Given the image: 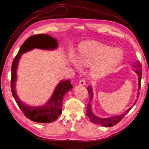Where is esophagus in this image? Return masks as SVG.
Returning a JSON list of instances; mask_svg holds the SVG:
<instances>
[{
	"instance_id": "34e87169",
	"label": "esophagus",
	"mask_w": 149,
	"mask_h": 149,
	"mask_svg": "<svg viewBox=\"0 0 149 149\" xmlns=\"http://www.w3.org/2000/svg\"><path fill=\"white\" fill-rule=\"evenodd\" d=\"M85 84H86V83H85V81L84 79H81L79 81V85H80V86H84Z\"/></svg>"
}]
</instances>
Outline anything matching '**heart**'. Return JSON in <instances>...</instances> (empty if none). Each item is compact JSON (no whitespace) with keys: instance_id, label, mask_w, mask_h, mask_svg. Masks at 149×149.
<instances>
[{"instance_id":"obj_1","label":"heart","mask_w":149,"mask_h":149,"mask_svg":"<svg viewBox=\"0 0 149 149\" xmlns=\"http://www.w3.org/2000/svg\"><path fill=\"white\" fill-rule=\"evenodd\" d=\"M123 58V53L119 49L97 42H86L79 45L77 56L73 53L68 55V60L74 68L79 71L82 67H89L93 78L100 79L118 66Z\"/></svg>"}]
</instances>
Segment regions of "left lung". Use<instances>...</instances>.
Returning a JSON list of instances; mask_svg holds the SVG:
<instances>
[{"mask_svg": "<svg viewBox=\"0 0 149 149\" xmlns=\"http://www.w3.org/2000/svg\"><path fill=\"white\" fill-rule=\"evenodd\" d=\"M133 70L136 72V74L138 76V89H137V96H136V100H135V102H134L132 106L129 107L127 110H126L125 112H124L123 114H121L120 115L118 116H113L111 117H108V118H100V117H98L96 116L93 113V110H92V102H93V95H94V93H93V89L92 88V86H89L88 87V90L89 92V97H90V100L88 104V106H87V110H86V115L88 116V118H89L90 120L92 123L97 124V125H100L104 126V127H111V126H114V125L118 124L120 120L123 119L125 115L127 114L128 112L130 111V110L132 109V107L134 106L135 104L136 103V102L138 100V97L139 96V90L141 89V78H142V66L141 64L140 63L139 61H137L133 66Z\"/></svg>", "mask_w": 149, "mask_h": 149, "instance_id": "left-lung-1", "label": "left lung"}]
</instances>
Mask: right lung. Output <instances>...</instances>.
<instances>
[{"label":"right lung","mask_w":149,"mask_h":149,"mask_svg":"<svg viewBox=\"0 0 149 149\" xmlns=\"http://www.w3.org/2000/svg\"><path fill=\"white\" fill-rule=\"evenodd\" d=\"M58 47L57 40L47 34H39L29 37L22 44L13 61L11 70V90L12 95L20 109L31 120L38 123H50L55 121L62 112L63 100L65 94L73 89L70 80L60 81L49 100L42 106H29L20 100L16 92L17 70L22 54L35 48L43 50H54Z\"/></svg>","instance_id":"add662e5"}]
</instances>
